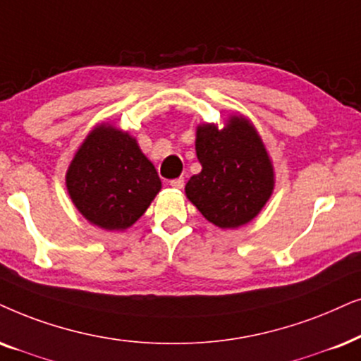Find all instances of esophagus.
<instances>
[{
	"mask_svg": "<svg viewBox=\"0 0 361 361\" xmlns=\"http://www.w3.org/2000/svg\"><path fill=\"white\" fill-rule=\"evenodd\" d=\"M171 185L174 187V189H182V187H184V177H177V179H172Z\"/></svg>",
	"mask_w": 361,
	"mask_h": 361,
	"instance_id": "obj_1",
	"label": "esophagus"
}]
</instances>
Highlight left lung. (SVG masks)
Returning <instances> with one entry per match:
<instances>
[{"instance_id": "8db88e82", "label": "left lung", "mask_w": 361, "mask_h": 361, "mask_svg": "<svg viewBox=\"0 0 361 361\" xmlns=\"http://www.w3.org/2000/svg\"><path fill=\"white\" fill-rule=\"evenodd\" d=\"M195 152L202 166L185 184V195L199 212L221 228L249 224L274 192V166L254 124L231 116L226 128L200 124Z\"/></svg>"}]
</instances>
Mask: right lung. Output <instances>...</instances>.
I'll return each instance as SVG.
<instances>
[{
	"label": "right lung",
	"instance_id": "obj_1",
	"mask_svg": "<svg viewBox=\"0 0 361 361\" xmlns=\"http://www.w3.org/2000/svg\"><path fill=\"white\" fill-rule=\"evenodd\" d=\"M66 187L84 219L106 231H126L146 212L162 184L133 135L99 124L74 154Z\"/></svg>",
	"mask_w": 361,
	"mask_h": 361
}]
</instances>
